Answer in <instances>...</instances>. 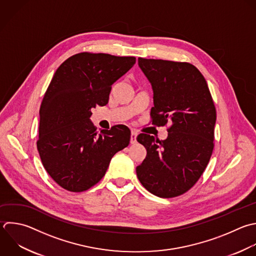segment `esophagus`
Instances as JSON below:
<instances>
[{
	"label": "esophagus",
	"mask_w": 256,
	"mask_h": 256,
	"mask_svg": "<svg viewBox=\"0 0 256 256\" xmlns=\"http://www.w3.org/2000/svg\"><path fill=\"white\" fill-rule=\"evenodd\" d=\"M137 138V133L135 131H131V136H130V143L131 144H135L137 142L136 140Z\"/></svg>",
	"instance_id": "34e87169"
}]
</instances>
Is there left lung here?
<instances>
[{"instance_id": "left-lung-1", "label": "left lung", "mask_w": 256, "mask_h": 256, "mask_svg": "<svg viewBox=\"0 0 256 256\" xmlns=\"http://www.w3.org/2000/svg\"><path fill=\"white\" fill-rule=\"evenodd\" d=\"M138 64L154 93L152 125L169 127L165 140L137 136L147 150L137 177L150 193L176 197L194 186L210 160L216 109L206 80L192 64L144 58Z\"/></svg>"}]
</instances>
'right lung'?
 <instances>
[{
  "instance_id": "1",
  "label": "right lung",
  "mask_w": 256,
  "mask_h": 256,
  "mask_svg": "<svg viewBox=\"0 0 256 256\" xmlns=\"http://www.w3.org/2000/svg\"><path fill=\"white\" fill-rule=\"evenodd\" d=\"M135 62V57L83 52L55 72L40 107L37 149L44 168L62 188L88 190L103 178L112 157L129 145L128 127L99 132L90 117L93 108L108 103L112 84Z\"/></svg>"
}]
</instances>
